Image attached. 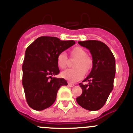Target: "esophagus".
I'll list each match as a JSON object with an SVG mask.
<instances>
[{
    "label": "esophagus",
    "mask_w": 133,
    "mask_h": 133,
    "mask_svg": "<svg viewBox=\"0 0 133 133\" xmlns=\"http://www.w3.org/2000/svg\"><path fill=\"white\" fill-rule=\"evenodd\" d=\"M68 86H69V87H71V88H72V87L75 86V84H73V83L68 82Z\"/></svg>",
    "instance_id": "34e87169"
}]
</instances>
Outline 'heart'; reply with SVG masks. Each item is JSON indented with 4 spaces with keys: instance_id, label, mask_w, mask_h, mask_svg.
Masks as SVG:
<instances>
[{
    "instance_id": "heart-1",
    "label": "heart",
    "mask_w": 133,
    "mask_h": 133,
    "mask_svg": "<svg viewBox=\"0 0 133 133\" xmlns=\"http://www.w3.org/2000/svg\"><path fill=\"white\" fill-rule=\"evenodd\" d=\"M71 58L76 59L73 63V69H69L62 72V78L71 82L78 81L84 75H88L92 70L93 67V60L88 55V51L82 47H75L70 51ZM57 64L60 69H65L68 64V58L64 52L58 55Z\"/></svg>"
}]
</instances>
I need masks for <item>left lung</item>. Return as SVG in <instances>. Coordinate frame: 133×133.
Here are the masks:
<instances>
[{
    "instance_id": "left-lung-1",
    "label": "left lung",
    "mask_w": 133,
    "mask_h": 133,
    "mask_svg": "<svg viewBox=\"0 0 133 133\" xmlns=\"http://www.w3.org/2000/svg\"><path fill=\"white\" fill-rule=\"evenodd\" d=\"M79 44L89 50L93 60V67L89 75L80 83L82 93L76 98L82 108L89 111H97L106 102L113 89L115 76V58L106 44L98 41L78 42Z\"/></svg>"
}]
</instances>
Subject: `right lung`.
Segmentation results:
<instances>
[{
	"instance_id": "obj_1",
	"label": "right lung",
	"mask_w": 133,
	"mask_h": 133,
	"mask_svg": "<svg viewBox=\"0 0 133 133\" xmlns=\"http://www.w3.org/2000/svg\"><path fill=\"white\" fill-rule=\"evenodd\" d=\"M75 44L73 41L44 36L28 47L22 65V85L30 108L36 111L48 108L55 101L59 88L68 85L64 78L52 76L60 73L58 55Z\"/></svg>"
}]
</instances>
